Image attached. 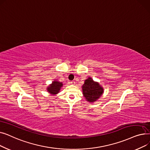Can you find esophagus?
Here are the masks:
<instances>
[{
	"label": "esophagus",
	"mask_w": 150,
	"mask_h": 150,
	"mask_svg": "<svg viewBox=\"0 0 150 150\" xmlns=\"http://www.w3.org/2000/svg\"><path fill=\"white\" fill-rule=\"evenodd\" d=\"M70 84H75V81H70Z\"/></svg>",
	"instance_id": "esophagus-1"
}]
</instances>
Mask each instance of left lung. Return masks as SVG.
<instances>
[{
	"label": "left lung",
	"mask_w": 150,
	"mask_h": 150,
	"mask_svg": "<svg viewBox=\"0 0 150 150\" xmlns=\"http://www.w3.org/2000/svg\"><path fill=\"white\" fill-rule=\"evenodd\" d=\"M82 90L86 100L91 103L97 101L103 93V88L99 83L93 81L91 77L85 80Z\"/></svg>",
	"instance_id": "1"
}]
</instances>
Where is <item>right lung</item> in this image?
<instances>
[{
  "instance_id": "obj_1",
  "label": "right lung",
  "mask_w": 150,
  "mask_h": 150,
  "mask_svg": "<svg viewBox=\"0 0 150 150\" xmlns=\"http://www.w3.org/2000/svg\"><path fill=\"white\" fill-rule=\"evenodd\" d=\"M62 86V83L59 81H57V80H54L52 82V83L47 88V91H48L50 93L52 94V95H56L57 94L61 87Z\"/></svg>"
}]
</instances>
